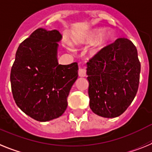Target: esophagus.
Listing matches in <instances>:
<instances>
[{
    "label": "esophagus",
    "mask_w": 152,
    "mask_h": 152,
    "mask_svg": "<svg viewBox=\"0 0 152 152\" xmlns=\"http://www.w3.org/2000/svg\"><path fill=\"white\" fill-rule=\"evenodd\" d=\"M78 74H79V76H80V77H84L86 75V72L84 69L80 68L79 69V71H78Z\"/></svg>",
    "instance_id": "obj_1"
}]
</instances>
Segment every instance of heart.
I'll use <instances>...</instances> for the list:
<instances>
[{
    "label": "heart",
    "instance_id": "obj_1",
    "mask_svg": "<svg viewBox=\"0 0 152 152\" xmlns=\"http://www.w3.org/2000/svg\"><path fill=\"white\" fill-rule=\"evenodd\" d=\"M101 33H102V30L101 29H97V30H94L91 31L89 33V34L88 36L86 37V42H92L96 40L97 38H99V37L101 35ZM109 38V34H104L103 35H102L100 37V39L99 40V43L98 45L99 46H102L106 42V39Z\"/></svg>",
    "mask_w": 152,
    "mask_h": 152
}]
</instances>
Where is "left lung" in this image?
Listing matches in <instances>:
<instances>
[{
  "label": "left lung",
  "mask_w": 152,
  "mask_h": 152,
  "mask_svg": "<svg viewBox=\"0 0 152 152\" xmlns=\"http://www.w3.org/2000/svg\"><path fill=\"white\" fill-rule=\"evenodd\" d=\"M89 106L104 118L118 117L138 92L141 63L132 42L118 38L87 62Z\"/></svg>",
  "instance_id": "obj_1"
}]
</instances>
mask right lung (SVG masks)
<instances>
[{
	"mask_svg": "<svg viewBox=\"0 0 152 152\" xmlns=\"http://www.w3.org/2000/svg\"><path fill=\"white\" fill-rule=\"evenodd\" d=\"M56 30L39 28L18 47L10 71L14 99L34 119L47 122L58 118L67 108V97L78 78L77 63H58Z\"/></svg>",
	"mask_w": 152,
	"mask_h": 152,
	"instance_id": "obj_1",
	"label": "right lung"
}]
</instances>
